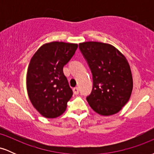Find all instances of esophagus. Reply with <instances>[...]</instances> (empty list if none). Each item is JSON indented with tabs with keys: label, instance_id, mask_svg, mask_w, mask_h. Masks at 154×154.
<instances>
[{
	"label": "esophagus",
	"instance_id": "1",
	"mask_svg": "<svg viewBox=\"0 0 154 154\" xmlns=\"http://www.w3.org/2000/svg\"><path fill=\"white\" fill-rule=\"evenodd\" d=\"M73 91H74V93H75V95H78L79 94V88H74Z\"/></svg>",
	"mask_w": 154,
	"mask_h": 154
}]
</instances>
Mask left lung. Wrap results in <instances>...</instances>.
<instances>
[{
    "label": "left lung",
    "instance_id": "1",
    "mask_svg": "<svg viewBox=\"0 0 154 154\" xmlns=\"http://www.w3.org/2000/svg\"><path fill=\"white\" fill-rule=\"evenodd\" d=\"M79 48L93 75V90L87 97L90 106L100 115L116 114L128 102L133 88L128 60L111 44L88 41Z\"/></svg>",
    "mask_w": 154,
    "mask_h": 154
}]
</instances>
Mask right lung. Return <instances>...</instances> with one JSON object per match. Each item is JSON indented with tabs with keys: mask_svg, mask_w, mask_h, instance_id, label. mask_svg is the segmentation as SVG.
Returning <instances> with one entry per match:
<instances>
[{
	"mask_svg": "<svg viewBox=\"0 0 154 154\" xmlns=\"http://www.w3.org/2000/svg\"><path fill=\"white\" fill-rule=\"evenodd\" d=\"M78 45L64 42L43 44L29 61L26 90L32 104L42 116L56 118L66 111L72 90L63 72Z\"/></svg>",
	"mask_w": 154,
	"mask_h": 154,
	"instance_id": "right-lung-1",
	"label": "right lung"
}]
</instances>
